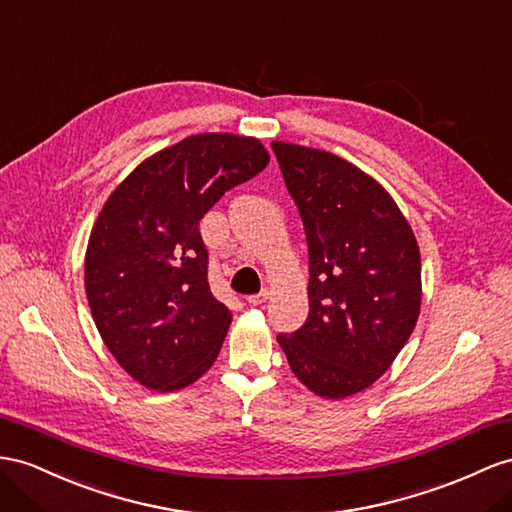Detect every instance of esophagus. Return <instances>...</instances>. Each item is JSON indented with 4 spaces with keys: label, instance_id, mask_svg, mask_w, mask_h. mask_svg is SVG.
<instances>
[{
    "label": "esophagus",
    "instance_id": "obj_1",
    "mask_svg": "<svg viewBox=\"0 0 512 512\" xmlns=\"http://www.w3.org/2000/svg\"><path fill=\"white\" fill-rule=\"evenodd\" d=\"M268 298H270V292L268 290H261L259 294L248 296V303H251V305H264Z\"/></svg>",
    "mask_w": 512,
    "mask_h": 512
}]
</instances>
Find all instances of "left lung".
<instances>
[{
    "label": "left lung",
    "instance_id": "left-lung-1",
    "mask_svg": "<svg viewBox=\"0 0 512 512\" xmlns=\"http://www.w3.org/2000/svg\"><path fill=\"white\" fill-rule=\"evenodd\" d=\"M309 246V316L281 333L292 372L322 398L368 389L411 337L422 261L381 183L333 153L272 142Z\"/></svg>",
    "mask_w": 512,
    "mask_h": 512
}]
</instances>
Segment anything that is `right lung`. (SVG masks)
<instances>
[{
    "label": "right lung",
    "instance_id": "add662e5",
    "mask_svg": "<svg viewBox=\"0 0 512 512\" xmlns=\"http://www.w3.org/2000/svg\"><path fill=\"white\" fill-rule=\"evenodd\" d=\"M268 162L257 138L190 136L144 160L103 205L86 296L103 342L140 385L175 391L212 368L231 311L209 290L199 222Z\"/></svg>",
    "mask_w": 512,
    "mask_h": 512
}]
</instances>
